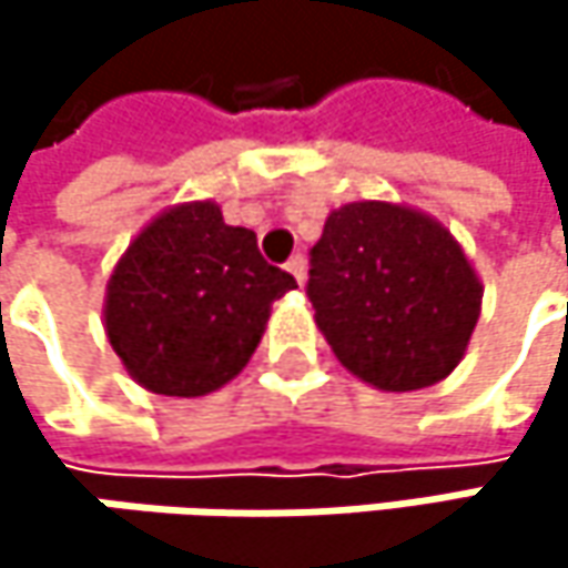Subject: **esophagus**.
Instances as JSON below:
<instances>
[{
    "label": "esophagus",
    "instance_id": "34e87169",
    "mask_svg": "<svg viewBox=\"0 0 568 568\" xmlns=\"http://www.w3.org/2000/svg\"><path fill=\"white\" fill-rule=\"evenodd\" d=\"M285 270H288V273L295 276V283L305 285V260H302V256H292V260L285 263Z\"/></svg>",
    "mask_w": 568,
    "mask_h": 568
}]
</instances>
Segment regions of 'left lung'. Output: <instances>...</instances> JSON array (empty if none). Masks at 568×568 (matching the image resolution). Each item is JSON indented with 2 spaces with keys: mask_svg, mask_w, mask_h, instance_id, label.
Returning a JSON list of instances; mask_svg holds the SVG:
<instances>
[{
  "mask_svg": "<svg viewBox=\"0 0 568 568\" xmlns=\"http://www.w3.org/2000/svg\"><path fill=\"white\" fill-rule=\"evenodd\" d=\"M308 298L342 368L378 392H420L467 355L484 283L430 213L355 200L328 213L312 246Z\"/></svg>",
  "mask_w": 568,
  "mask_h": 568,
  "instance_id": "obj_1",
  "label": "left lung"
}]
</instances>
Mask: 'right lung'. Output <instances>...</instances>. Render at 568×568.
<instances>
[{
	"mask_svg": "<svg viewBox=\"0 0 568 568\" xmlns=\"http://www.w3.org/2000/svg\"><path fill=\"white\" fill-rule=\"evenodd\" d=\"M288 288L253 230L223 223L216 200H190L158 213L114 263L104 332L141 388L203 397L250 365Z\"/></svg>",
	"mask_w": 568,
	"mask_h": 568,
	"instance_id": "right-lung-1",
	"label": "right lung"
}]
</instances>
